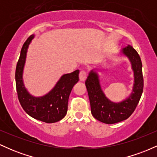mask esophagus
<instances>
[{
  "label": "esophagus",
  "mask_w": 157,
  "mask_h": 157,
  "mask_svg": "<svg viewBox=\"0 0 157 157\" xmlns=\"http://www.w3.org/2000/svg\"><path fill=\"white\" fill-rule=\"evenodd\" d=\"M79 78H80V81H85L86 79L87 78V73L85 71H81L80 74H79Z\"/></svg>",
  "instance_id": "34e87169"
}]
</instances>
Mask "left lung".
Returning a JSON list of instances; mask_svg holds the SVG:
<instances>
[{
	"instance_id": "left-lung-1",
	"label": "left lung",
	"mask_w": 157,
	"mask_h": 157,
	"mask_svg": "<svg viewBox=\"0 0 157 157\" xmlns=\"http://www.w3.org/2000/svg\"><path fill=\"white\" fill-rule=\"evenodd\" d=\"M121 52L128 57L134 73L133 91L128 98L118 103L109 100L102 91L98 75L95 71H91L86 80L91 114L97 120L105 124L117 123L128 118L136 109L143 91L142 65L140 55L130 45L122 48Z\"/></svg>"
}]
</instances>
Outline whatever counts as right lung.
<instances>
[{"instance_id": "add662e5", "label": "right lung", "mask_w": 157, "mask_h": 157, "mask_svg": "<svg viewBox=\"0 0 157 157\" xmlns=\"http://www.w3.org/2000/svg\"><path fill=\"white\" fill-rule=\"evenodd\" d=\"M33 37V35L29 36L23 44L16 66L15 82L17 97L23 110L29 116L46 123H53L60 121L66 116L68 97L74 85L78 82L80 71L76 70L63 75L47 94L40 97L32 96L23 85V71L27 48Z\"/></svg>"}]
</instances>
